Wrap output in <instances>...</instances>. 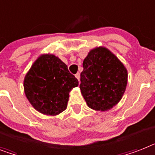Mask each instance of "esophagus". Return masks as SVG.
Here are the masks:
<instances>
[{"label": "esophagus", "instance_id": "obj_1", "mask_svg": "<svg viewBox=\"0 0 155 155\" xmlns=\"http://www.w3.org/2000/svg\"><path fill=\"white\" fill-rule=\"evenodd\" d=\"M75 78H76V79H77V80H79V81H80V73H76V74H75Z\"/></svg>", "mask_w": 155, "mask_h": 155}]
</instances>
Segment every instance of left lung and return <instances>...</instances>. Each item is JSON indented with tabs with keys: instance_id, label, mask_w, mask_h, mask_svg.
I'll return each instance as SVG.
<instances>
[{
	"instance_id": "1",
	"label": "left lung",
	"mask_w": 155,
	"mask_h": 155,
	"mask_svg": "<svg viewBox=\"0 0 155 155\" xmlns=\"http://www.w3.org/2000/svg\"><path fill=\"white\" fill-rule=\"evenodd\" d=\"M80 91L87 106L107 111L119 104L127 84V70L108 48L91 49L83 62Z\"/></svg>"
}]
</instances>
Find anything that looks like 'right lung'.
<instances>
[{
    "label": "right lung",
    "instance_id": "right-lung-1",
    "mask_svg": "<svg viewBox=\"0 0 155 155\" xmlns=\"http://www.w3.org/2000/svg\"><path fill=\"white\" fill-rule=\"evenodd\" d=\"M79 81L68 66L53 54H42L32 64L24 79L25 94L37 111L57 115L66 110L69 93Z\"/></svg>",
    "mask_w": 155,
    "mask_h": 155
}]
</instances>
